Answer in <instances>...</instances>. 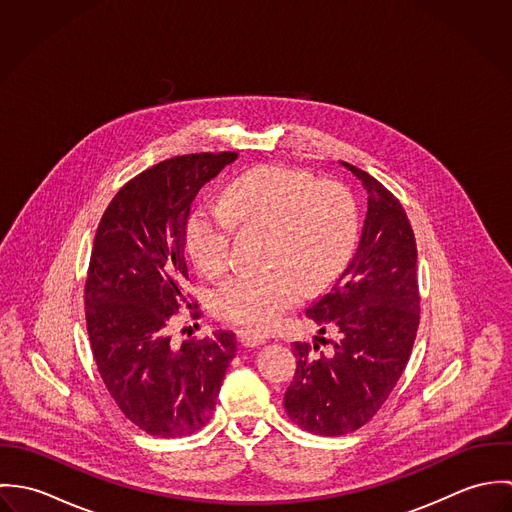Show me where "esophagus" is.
Returning <instances> with one entry per match:
<instances>
[{"instance_id":"1","label":"esophagus","mask_w":512,"mask_h":512,"mask_svg":"<svg viewBox=\"0 0 512 512\" xmlns=\"http://www.w3.org/2000/svg\"><path fill=\"white\" fill-rule=\"evenodd\" d=\"M238 339H240V343H242L244 347H250V349L260 347V345L266 343L264 337H260V335H256V333H250V331H246V329H240V331H238Z\"/></svg>"}]
</instances>
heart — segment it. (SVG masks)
Here are the masks:
<instances>
[{
    "label": "heart",
    "mask_w": 512,
    "mask_h": 512,
    "mask_svg": "<svg viewBox=\"0 0 512 512\" xmlns=\"http://www.w3.org/2000/svg\"><path fill=\"white\" fill-rule=\"evenodd\" d=\"M220 203L197 207L187 222V250L197 268L219 276L230 264L236 222L274 230L270 272H238L213 292L222 319L266 333L299 305L307 286L333 282L357 244V209L349 189L317 181L288 165H260L232 181Z\"/></svg>",
    "instance_id": "heart-1"
}]
</instances>
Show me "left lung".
<instances>
[{"label":"left lung","mask_w":512,"mask_h":512,"mask_svg":"<svg viewBox=\"0 0 512 512\" xmlns=\"http://www.w3.org/2000/svg\"><path fill=\"white\" fill-rule=\"evenodd\" d=\"M341 163L365 187V224L345 272L305 311L319 333L329 327L339 339L329 357L293 343L297 368L284 396L293 424L319 436L351 434L382 408L408 365L420 323L418 250L406 211L372 175Z\"/></svg>","instance_id":"left-lung-1"}]
</instances>
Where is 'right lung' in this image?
I'll list each match as a JSON object with an SVG mask.
<instances>
[{
    "mask_svg": "<svg viewBox=\"0 0 512 512\" xmlns=\"http://www.w3.org/2000/svg\"><path fill=\"white\" fill-rule=\"evenodd\" d=\"M236 157L189 153L149 167L116 193L94 236L84 284L90 349L122 414L149 436L201 430L236 355L232 331L179 347L169 335L179 309L193 307L185 292L191 203Z\"/></svg>",
    "mask_w": 512,
    "mask_h": 512,
    "instance_id": "obj_1",
    "label": "right lung"
}]
</instances>
